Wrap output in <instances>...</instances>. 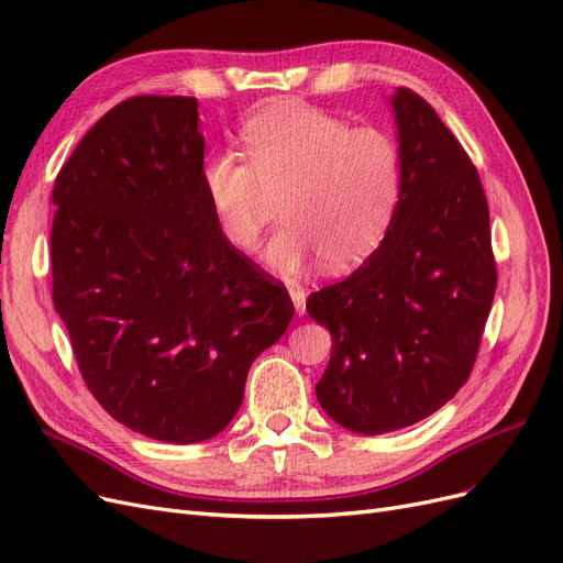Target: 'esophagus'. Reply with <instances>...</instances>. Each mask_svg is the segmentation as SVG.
Listing matches in <instances>:
<instances>
[{
  "mask_svg": "<svg viewBox=\"0 0 563 563\" xmlns=\"http://www.w3.org/2000/svg\"><path fill=\"white\" fill-rule=\"evenodd\" d=\"M287 292H290V297H292L295 311L299 316H303V311H307V292H303L297 283H287Z\"/></svg>",
  "mask_w": 563,
  "mask_h": 563,
  "instance_id": "obj_1",
  "label": "esophagus"
}]
</instances>
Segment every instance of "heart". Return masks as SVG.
Masks as SVG:
<instances>
[{
    "label": "heart",
    "instance_id": "heart-1",
    "mask_svg": "<svg viewBox=\"0 0 563 563\" xmlns=\"http://www.w3.org/2000/svg\"><path fill=\"white\" fill-rule=\"evenodd\" d=\"M247 163L217 153L202 165V190L221 235L254 252L280 200L283 229L266 264L295 276L320 256L328 271L365 262L387 238L404 192V151L379 126H353L297 99L256 110L240 130Z\"/></svg>",
    "mask_w": 563,
    "mask_h": 563
}]
</instances>
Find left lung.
<instances>
[{
    "instance_id": "8db88e82",
    "label": "left lung",
    "mask_w": 563,
    "mask_h": 563,
    "mask_svg": "<svg viewBox=\"0 0 563 563\" xmlns=\"http://www.w3.org/2000/svg\"><path fill=\"white\" fill-rule=\"evenodd\" d=\"M404 192L382 245L307 311L332 334L318 404L351 431L387 433L424 420L467 382L495 297L484 186L422 96H391Z\"/></svg>"
}]
</instances>
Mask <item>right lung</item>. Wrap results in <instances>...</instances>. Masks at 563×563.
<instances>
[{"instance_id":"obj_1","label":"right lung","mask_w":563,"mask_h":563,"mask_svg":"<svg viewBox=\"0 0 563 563\" xmlns=\"http://www.w3.org/2000/svg\"><path fill=\"white\" fill-rule=\"evenodd\" d=\"M192 96L108 110L54 184V307L89 391L143 437L198 443L229 427L252 361L292 299L229 245L202 190Z\"/></svg>"}]
</instances>
